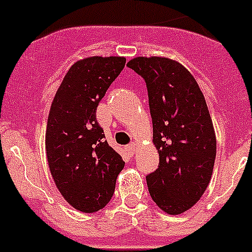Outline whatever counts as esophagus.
<instances>
[{
	"label": "esophagus",
	"instance_id": "esophagus-1",
	"mask_svg": "<svg viewBox=\"0 0 252 252\" xmlns=\"http://www.w3.org/2000/svg\"><path fill=\"white\" fill-rule=\"evenodd\" d=\"M125 150H126L130 156H134L135 152H136V145H135V144H130L127 147H125Z\"/></svg>",
	"mask_w": 252,
	"mask_h": 252
}]
</instances>
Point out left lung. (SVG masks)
Masks as SVG:
<instances>
[{"mask_svg": "<svg viewBox=\"0 0 252 252\" xmlns=\"http://www.w3.org/2000/svg\"><path fill=\"white\" fill-rule=\"evenodd\" d=\"M127 66L147 83L153 144L159 167L147 176L153 201L177 216L191 209L213 175L217 137L209 109L195 77L167 57H135Z\"/></svg>", "mask_w": 252, "mask_h": 252, "instance_id": "obj_1", "label": "left lung"}]
</instances>
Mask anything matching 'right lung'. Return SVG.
<instances>
[{
	"mask_svg": "<svg viewBox=\"0 0 252 252\" xmlns=\"http://www.w3.org/2000/svg\"><path fill=\"white\" fill-rule=\"evenodd\" d=\"M126 59L93 56L75 62L51 104L46 153L56 186L72 208L95 213L109 203L124 169L121 156L104 140L98 103L124 70Z\"/></svg>",
	"mask_w": 252,
	"mask_h": 252,
	"instance_id": "right-lung-1",
	"label": "right lung"
}]
</instances>
